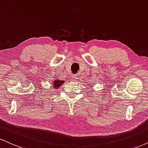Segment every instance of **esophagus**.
Segmentation results:
<instances>
[{"instance_id":"1","label":"esophagus","mask_w":148,"mask_h":148,"mask_svg":"<svg viewBox=\"0 0 148 148\" xmlns=\"http://www.w3.org/2000/svg\"><path fill=\"white\" fill-rule=\"evenodd\" d=\"M72 78V80H76L78 78V76L76 75V74H73Z\"/></svg>"}]
</instances>
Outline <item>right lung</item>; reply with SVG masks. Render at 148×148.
Here are the masks:
<instances>
[{"label":"right lung","instance_id":"obj_1","mask_svg":"<svg viewBox=\"0 0 148 148\" xmlns=\"http://www.w3.org/2000/svg\"><path fill=\"white\" fill-rule=\"evenodd\" d=\"M64 83V81H62V80H54L53 82V87L57 89V88H59L60 86L62 85V84Z\"/></svg>","mask_w":148,"mask_h":148}]
</instances>
